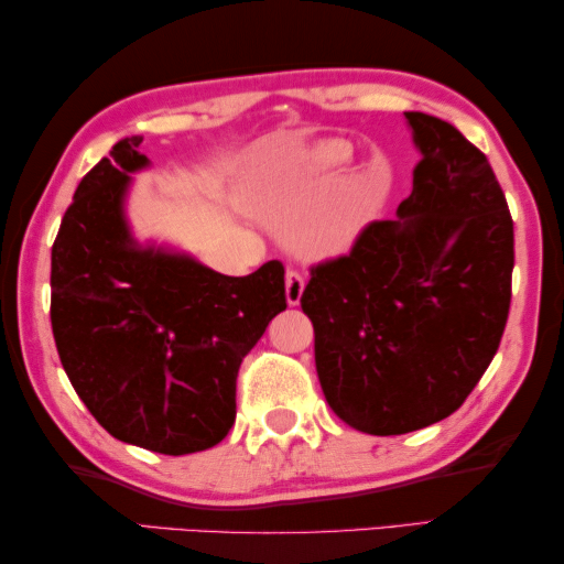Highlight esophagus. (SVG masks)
<instances>
[{
	"label": "esophagus",
	"mask_w": 564,
	"mask_h": 564,
	"mask_svg": "<svg viewBox=\"0 0 564 564\" xmlns=\"http://www.w3.org/2000/svg\"><path fill=\"white\" fill-rule=\"evenodd\" d=\"M284 292H288V302L290 304H297L302 292H304V274L300 270H288V274H284Z\"/></svg>",
	"instance_id": "esophagus-1"
}]
</instances>
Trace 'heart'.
<instances>
[{
  "mask_svg": "<svg viewBox=\"0 0 564 564\" xmlns=\"http://www.w3.org/2000/svg\"><path fill=\"white\" fill-rule=\"evenodd\" d=\"M347 144L345 142H322L315 150V164L317 167H332V164H339L347 156ZM382 187L372 182H357L355 184V199L345 202V205L329 207L322 212L315 219V235L327 245H343L349 239V235L362 225V219L369 215V207L375 205L377 197H380Z\"/></svg>",
  "mask_w": 564,
  "mask_h": 564,
  "instance_id": "b5f03b06",
  "label": "heart"
}]
</instances>
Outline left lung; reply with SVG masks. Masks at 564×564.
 <instances>
[{"instance_id": "obj_1", "label": "left lung", "mask_w": 564, "mask_h": 564, "mask_svg": "<svg viewBox=\"0 0 564 564\" xmlns=\"http://www.w3.org/2000/svg\"><path fill=\"white\" fill-rule=\"evenodd\" d=\"M404 117L420 150L412 195L349 254L312 264L300 300L332 412L380 437L463 408L512 297V217L490 162L445 119Z\"/></svg>"}]
</instances>
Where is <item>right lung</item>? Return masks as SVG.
<instances>
[{"label": "right lung", "instance_id": "add662e5", "mask_svg": "<svg viewBox=\"0 0 564 564\" xmlns=\"http://www.w3.org/2000/svg\"><path fill=\"white\" fill-rule=\"evenodd\" d=\"M142 137L117 142L74 192L52 245V332L74 392L109 435L189 455L232 430L237 372L288 310L282 262L227 276L140 247L122 199L147 167Z\"/></svg>", "mask_w": 564, "mask_h": 564}]
</instances>
